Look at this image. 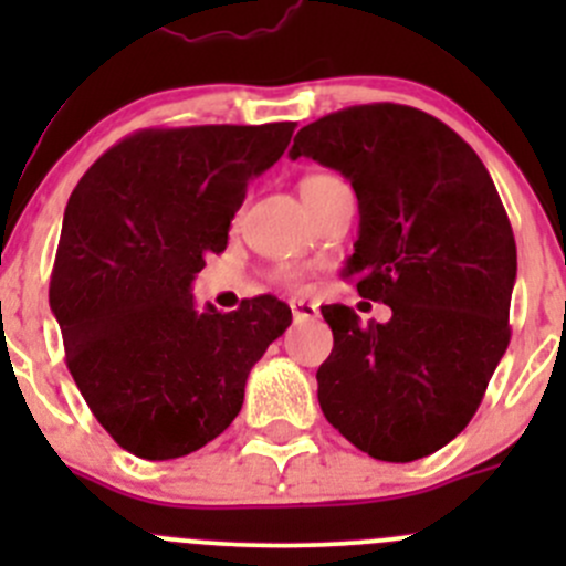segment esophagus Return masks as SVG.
Wrapping results in <instances>:
<instances>
[{"mask_svg": "<svg viewBox=\"0 0 566 566\" xmlns=\"http://www.w3.org/2000/svg\"><path fill=\"white\" fill-rule=\"evenodd\" d=\"M290 310H293L295 323H304V319L317 317V306L306 304V301H290Z\"/></svg>", "mask_w": 566, "mask_h": 566, "instance_id": "34e87169", "label": "esophagus"}]
</instances>
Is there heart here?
I'll use <instances>...</instances> for the list:
<instances>
[{
  "mask_svg": "<svg viewBox=\"0 0 566 566\" xmlns=\"http://www.w3.org/2000/svg\"><path fill=\"white\" fill-rule=\"evenodd\" d=\"M336 186H345V182L334 175H323V172L306 175L304 180H301V197H304V202H312V199L323 197V193H328L331 188H336ZM273 279L282 284H290V287H298V284L304 282V273L293 265H282L273 271Z\"/></svg>",
  "mask_w": 566,
  "mask_h": 566,
  "instance_id": "obj_1",
  "label": "heart"
}]
</instances>
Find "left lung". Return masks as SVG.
I'll list each match as a JSON object with an SVG mask.
<instances>
[{
    "label": "left lung",
    "mask_w": 566,
    "mask_h": 566,
    "mask_svg": "<svg viewBox=\"0 0 566 566\" xmlns=\"http://www.w3.org/2000/svg\"><path fill=\"white\" fill-rule=\"evenodd\" d=\"M301 156L350 180L361 224L345 276L391 306L389 323L323 306L319 408L369 458H427L465 430L512 336L517 249L493 177L447 123L402 104L325 114L295 136Z\"/></svg>",
    "instance_id": "left-lung-1"
}]
</instances>
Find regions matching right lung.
<instances>
[{
	"label": "right lung",
	"instance_id": "1",
	"mask_svg": "<svg viewBox=\"0 0 566 566\" xmlns=\"http://www.w3.org/2000/svg\"><path fill=\"white\" fill-rule=\"evenodd\" d=\"M295 123L145 128L84 172L67 199L49 304L65 364L101 427L142 460L213 441L293 312L273 295L235 312L193 306L205 256L227 249L254 175Z\"/></svg>",
	"mask_w": 566,
	"mask_h": 566
}]
</instances>
